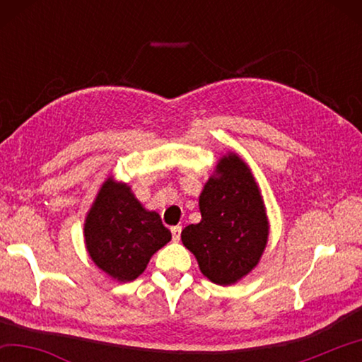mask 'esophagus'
<instances>
[{
  "label": "esophagus",
  "mask_w": 362,
  "mask_h": 362,
  "mask_svg": "<svg viewBox=\"0 0 362 362\" xmlns=\"http://www.w3.org/2000/svg\"><path fill=\"white\" fill-rule=\"evenodd\" d=\"M170 233H173V240L174 241H179L180 240V233H182L180 226H173V228H170Z\"/></svg>",
  "instance_id": "34e87169"
}]
</instances>
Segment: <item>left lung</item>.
<instances>
[{"instance_id": "obj_1", "label": "left lung", "mask_w": 362, "mask_h": 362, "mask_svg": "<svg viewBox=\"0 0 362 362\" xmlns=\"http://www.w3.org/2000/svg\"><path fill=\"white\" fill-rule=\"evenodd\" d=\"M201 222L182 231L201 273L218 286L241 281L259 265L269 222L260 187L247 163L228 151L199 194Z\"/></svg>"}]
</instances>
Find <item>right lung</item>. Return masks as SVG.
Masks as SVG:
<instances>
[{
    "mask_svg": "<svg viewBox=\"0 0 362 362\" xmlns=\"http://www.w3.org/2000/svg\"><path fill=\"white\" fill-rule=\"evenodd\" d=\"M170 238L159 214L145 209L131 187L112 175L102 183L84 220L89 257L118 283L139 278Z\"/></svg>",
    "mask_w": 362,
    "mask_h": 362,
    "instance_id": "add662e5",
    "label": "right lung"
}]
</instances>
